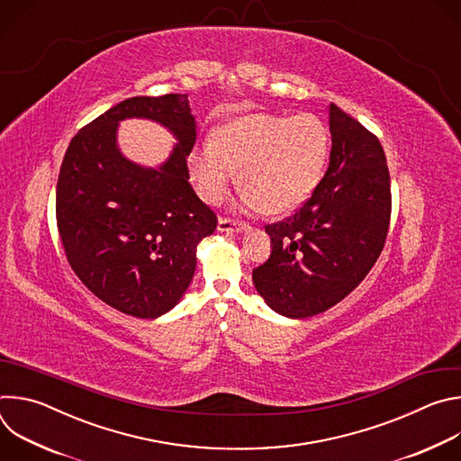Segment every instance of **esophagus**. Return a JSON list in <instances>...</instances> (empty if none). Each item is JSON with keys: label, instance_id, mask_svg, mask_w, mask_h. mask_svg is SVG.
I'll use <instances>...</instances> for the list:
<instances>
[{"label": "esophagus", "instance_id": "34e87169", "mask_svg": "<svg viewBox=\"0 0 461 461\" xmlns=\"http://www.w3.org/2000/svg\"><path fill=\"white\" fill-rule=\"evenodd\" d=\"M217 228L222 233H233V231H242L246 228V224H242L239 221H233V219H228V217H221Z\"/></svg>", "mask_w": 461, "mask_h": 461}]
</instances>
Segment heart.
Masks as SVG:
<instances>
[{"instance_id":"1","label":"heart","mask_w":461,"mask_h":461,"mask_svg":"<svg viewBox=\"0 0 461 461\" xmlns=\"http://www.w3.org/2000/svg\"><path fill=\"white\" fill-rule=\"evenodd\" d=\"M330 131L310 113L281 116L253 113L228 122L213 140L189 157V171L201 199L219 204L237 171L242 203L253 212L288 213L303 206L319 185Z\"/></svg>"}]
</instances>
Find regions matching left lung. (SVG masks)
I'll list each match as a JSON object with an SVG mask.
<instances>
[{"label": "left lung", "instance_id": "left-lung-1", "mask_svg": "<svg viewBox=\"0 0 461 461\" xmlns=\"http://www.w3.org/2000/svg\"><path fill=\"white\" fill-rule=\"evenodd\" d=\"M330 164L310 199L267 226L270 258L253 285L281 315L303 319L343 301L383 251L390 212V175L377 137L338 105H328Z\"/></svg>", "mask_w": 461, "mask_h": 461}]
</instances>
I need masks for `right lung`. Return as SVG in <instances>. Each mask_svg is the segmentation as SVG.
Returning <instances> with one entry per match:
<instances>
[{
	"mask_svg": "<svg viewBox=\"0 0 461 461\" xmlns=\"http://www.w3.org/2000/svg\"><path fill=\"white\" fill-rule=\"evenodd\" d=\"M166 124L179 144L158 169L129 163L115 146L123 117ZM196 125L187 95L127 98L82 127L65 151L56 222L73 272L105 304L139 319L169 312L187 290L196 244L217 215L189 184Z\"/></svg>",
	"mask_w": 461,
	"mask_h": 461,
	"instance_id": "obj_1",
	"label": "right lung"
}]
</instances>
